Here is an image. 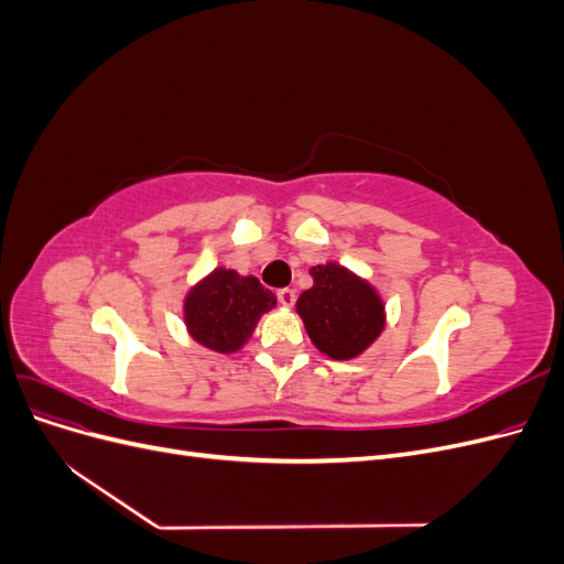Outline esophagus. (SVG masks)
I'll use <instances>...</instances> for the list:
<instances>
[{
	"label": "esophagus",
	"instance_id": "1",
	"mask_svg": "<svg viewBox=\"0 0 564 564\" xmlns=\"http://www.w3.org/2000/svg\"><path fill=\"white\" fill-rule=\"evenodd\" d=\"M278 301H280V305H284V308H292V305L296 303V292L294 289H280Z\"/></svg>",
	"mask_w": 564,
	"mask_h": 564
}]
</instances>
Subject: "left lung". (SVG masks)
I'll return each instance as SVG.
<instances>
[{"label":"left lung","mask_w":564,"mask_h":564,"mask_svg":"<svg viewBox=\"0 0 564 564\" xmlns=\"http://www.w3.org/2000/svg\"><path fill=\"white\" fill-rule=\"evenodd\" d=\"M313 286L296 301L305 332L332 360L362 355L386 327V305L367 280L338 263L313 265Z\"/></svg>","instance_id":"left-lung-1"}]
</instances>
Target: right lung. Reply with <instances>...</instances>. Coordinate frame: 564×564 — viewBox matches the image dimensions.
Returning a JSON list of instances; mask_svg holds the SVG:
<instances>
[{
  "label": "right lung",
  "instance_id": "1",
  "mask_svg": "<svg viewBox=\"0 0 564 564\" xmlns=\"http://www.w3.org/2000/svg\"><path fill=\"white\" fill-rule=\"evenodd\" d=\"M275 303V294L253 275L216 268L185 294V327L199 346L230 355L247 344L261 315Z\"/></svg>",
  "mask_w": 564,
  "mask_h": 564
}]
</instances>
